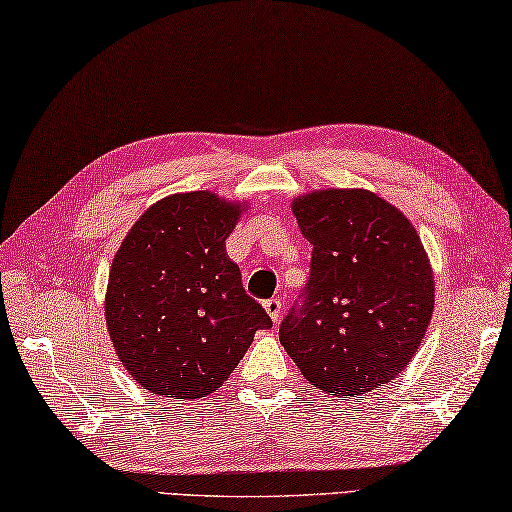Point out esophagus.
<instances>
[{"label": "esophagus", "instance_id": "esophagus-1", "mask_svg": "<svg viewBox=\"0 0 512 512\" xmlns=\"http://www.w3.org/2000/svg\"><path fill=\"white\" fill-rule=\"evenodd\" d=\"M263 308H265V313L270 315V320L272 322H279L281 320V315H283V304H281V299H265L263 301Z\"/></svg>", "mask_w": 512, "mask_h": 512}]
</instances>
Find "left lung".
Listing matches in <instances>:
<instances>
[{
	"label": "left lung",
	"instance_id": "1",
	"mask_svg": "<svg viewBox=\"0 0 512 512\" xmlns=\"http://www.w3.org/2000/svg\"><path fill=\"white\" fill-rule=\"evenodd\" d=\"M292 213L313 256L281 345L315 388L365 395L420 349L435 297L429 256L406 215L370 190L308 192Z\"/></svg>",
	"mask_w": 512,
	"mask_h": 512
}]
</instances>
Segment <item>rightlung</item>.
<instances>
[{"label": "right lung", "mask_w": 512, "mask_h": 512, "mask_svg": "<svg viewBox=\"0 0 512 512\" xmlns=\"http://www.w3.org/2000/svg\"><path fill=\"white\" fill-rule=\"evenodd\" d=\"M240 211L208 190L170 195L142 213L117 249L106 290L108 333L127 372L154 395H211L254 333L272 326L226 256Z\"/></svg>", "instance_id": "obj_1"}]
</instances>
